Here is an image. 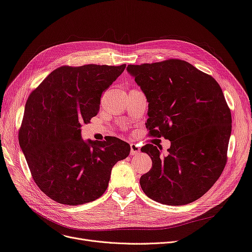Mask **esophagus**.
<instances>
[{
  "mask_svg": "<svg viewBox=\"0 0 252 252\" xmlns=\"http://www.w3.org/2000/svg\"><path fill=\"white\" fill-rule=\"evenodd\" d=\"M141 152V148L137 144H130V155H136Z\"/></svg>",
  "mask_w": 252,
  "mask_h": 252,
  "instance_id": "1",
  "label": "esophagus"
}]
</instances>
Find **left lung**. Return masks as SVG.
<instances>
[{"instance_id": "obj_1", "label": "left lung", "mask_w": 252, "mask_h": 252, "mask_svg": "<svg viewBox=\"0 0 252 252\" xmlns=\"http://www.w3.org/2000/svg\"><path fill=\"white\" fill-rule=\"evenodd\" d=\"M148 101L150 135L170 141L161 155L151 144L141 148L152 167L140 179L154 201L185 205L203 196L227 162L232 129L231 111L216 79L186 61L127 65Z\"/></svg>"}]
</instances>
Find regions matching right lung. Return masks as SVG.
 Returning <instances> with one entry per match:
<instances>
[{"label": "right lung", "instance_id": "right-lung-1", "mask_svg": "<svg viewBox=\"0 0 252 252\" xmlns=\"http://www.w3.org/2000/svg\"><path fill=\"white\" fill-rule=\"evenodd\" d=\"M126 66H61L26 101L19 144L37 187L54 201L78 205L98 199L113 165L128 156L129 145L121 139L84 141L81 134L82 125L97 115L102 93Z\"/></svg>", "mask_w": 252, "mask_h": 252}]
</instances>
